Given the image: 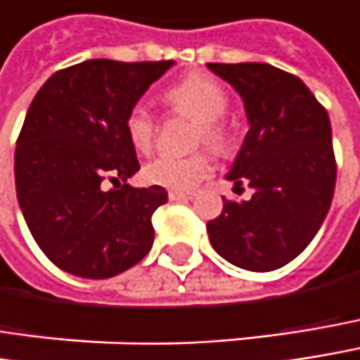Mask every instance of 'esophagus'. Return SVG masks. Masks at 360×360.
Masks as SVG:
<instances>
[{
  "instance_id": "34e87169",
  "label": "esophagus",
  "mask_w": 360,
  "mask_h": 360,
  "mask_svg": "<svg viewBox=\"0 0 360 360\" xmlns=\"http://www.w3.org/2000/svg\"><path fill=\"white\" fill-rule=\"evenodd\" d=\"M193 193H187V191H169V200L171 202H183V200H191Z\"/></svg>"
}]
</instances>
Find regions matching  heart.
<instances>
[{"label":"heart","instance_id":"b5f03b06","mask_svg":"<svg viewBox=\"0 0 360 360\" xmlns=\"http://www.w3.org/2000/svg\"><path fill=\"white\" fill-rule=\"evenodd\" d=\"M162 103L171 113L187 115L198 121L193 144L226 152L231 146V129L222 115L229 109V94L224 86L204 74H189L162 92ZM125 136L138 152L148 154L158 134L154 115L144 105H134L123 121ZM212 173V158L206 152L189 156H158L144 167V179L173 191H189Z\"/></svg>","mask_w":360,"mask_h":360}]
</instances>
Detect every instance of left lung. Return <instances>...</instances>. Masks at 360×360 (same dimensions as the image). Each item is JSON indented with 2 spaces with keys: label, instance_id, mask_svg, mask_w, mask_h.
I'll return each instance as SVG.
<instances>
[{
  "label": "left lung",
  "instance_id": "1",
  "mask_svg": "<svg viewBox=\"0 0 360 360\" xmlns=\"http://www.w3.org/2000/svg\"><path fill=\"white\" fill-rule=\"evenodd\" d=\"M245 103L249 131L229 173L251 200H224L208 222L212 247L231 264L270 272L317 235L336 187L332 127L323 105L297 76L270 63H208Z\"/></svg>",
  "mask_w": 360,
  "mask_h": 360
}]
</instances>
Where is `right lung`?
Wrapping results in <instances>:
<instances>
[{
  "instance_id": "obj_1",
  "label": "right lung",
  "mask_w": 360,
  "mask_h": 360,
  "mask_svg": "<svg viewBox=\"0 0 360 360\" xmlns=\"http://www.w3.org/2000/svg\"><path fill=\"white\" fill-rule=\"evenodd\" d=\"M173 63L88 59L55 72L32 98L14 156L18 204L63 272L117 276L154 243L152 214L167 191L127 185L140 162L123 121Z\"/></svg>"
}]
</instances>
